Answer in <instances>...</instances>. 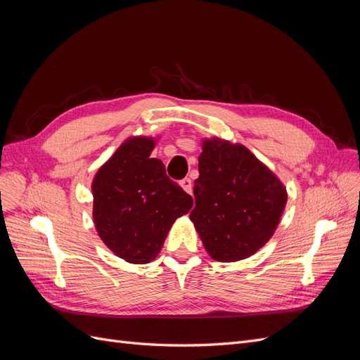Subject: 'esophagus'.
<instances>
[{"instance_id":"1","label":"esophagus","mask_w":360,"mask_h":360,"mask_svg":"<svg viewBox=\"0 0 360 360\" xmlns=\"http://www.w3.org/2000/svg\"><path fill=\"white\" fill-rule=\"evenodd\" d=\"M180 186L184 189V192H188V193H192V180L191 179H183L181 181H180Z\"/></svg>"}]
</instances>
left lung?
<instances>
[{"mask_svg": "<svg viewBox=\"0 0 360 360\" xmlns=\"http://www.w3.org/2000/svg\"><path fill=\"white\" fill-rule=\"evenodd\" d=\"M191 221L209 255L240 261L274 236L287 204V189L242 144L221 138L202 141Z\"/></svg>", "mask_w": 360, "mask_h": 360, "instance_id": "obj_1", "label": "left lung"}]
</instances>
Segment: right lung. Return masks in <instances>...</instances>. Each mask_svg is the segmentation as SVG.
Listing matches in <instances>:
<instances>
[{
	"mask_svg": "<svg viewBox=\"0 0 360 360\" xmlns=\"http://www.w3.org/2000/svg\"><path fill=\"white\" fill-rule=\"evenodd\" d=\"M156 141L132 136L96 172L91 183L97 234L127 263L153 261L177 217L192 207V197L151 158Z\"/></svg>",
	"mask_w": 360,
	"mask_h": 360,
	"instance_id": "1",
	"label": "right lung"
}]
</instances>
